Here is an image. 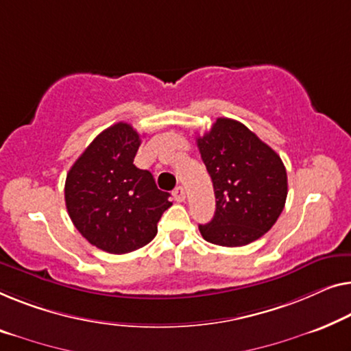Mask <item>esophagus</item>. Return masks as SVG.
<instances>
[{"instance_id":"obj_1","label":"esophagus","mask_w":351,"mask_h":351,"mask_svg":"<svg viewBox=\"0 0 351 351\" xmlns=\"http://www.w3.org/2000/svg\"><path fill=\"white\" fill-rule=\"evenodd\" d=\"M172 195H174V199L177 202H184L185 201V190H184V186H177L176 190H174V193H172Z\"/></svg>"}]
</instances>
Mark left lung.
<instances>
[{"mask_svg":"<svg viewBox=\"0 0 351 351\" xmlns=\"http://www.w3.org/2000/svg\"><path fill=\"white\" fill-rule=\"evenodd\" d=\"M196 142L217 199L212 220L199 225L202 237L215 245L242 247L266 234L288 195L280 156L231 119H217Z\"/></svg>","mask_w":351,"mask_h":351,"instance_id":"8db88e82","label":"left lung"}]
</instances>
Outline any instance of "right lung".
I'll return each mask as SVG.
<instances>
[{
    "label": "right lung",
    "instance_id": "add662e5",
    "mask_svg": "<svg viewBox=\"0 0 351 351\" xmlns=\"http://www.w3.org/2000/svg\"><path fill=\"white\" fill-rule=\"evenodd\" d=\"M139 145L138 131L119 121L96 136L66 176L64 201L74 226L91 245L114 255L147 245L172 206L154 176L133 165Z\"/></svg>",
    "mask_w": 351,
    "mask_h": 351
}]
</instances>
